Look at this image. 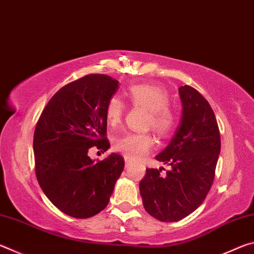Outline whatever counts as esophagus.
I'll use <instances>...</instances> for the list:
<instances>
[{"mask_svg": "<svg viewBox=\"0 0 254 254\" xmlns=\"http://www.w3.org/2000/svg\"><path fill=\"white\" fill-rule=\"evenodd\" d=\"M124 161H126V167H128V166H130L131 163H132V162H131L130 160H128V159H127V158L124 159Z\"/></svg>", "mask_w": 254, "mask_h": 254, "instance_id": "1", "label": "esophagus"}]
</instances>
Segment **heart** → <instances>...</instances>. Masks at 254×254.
<instances>
[{"label":"heart","mask_w":254,"mask_h":254,"mask_svg":"<svg viewBox=\"0 0 254 254\" xmlns=\"http://www.w3.org/2000/svg\"><path fill=\"white\" fill-rule=\"evenodd\" d=\"M127 97L133 106L148 110L147 126L159 135L167 136L174 130L177 118L169 106V95L158 86L150 84H133L127 89ZM126 104L118 96H112L106 103L105 117L111 127H118L122 121ZM153 147L150 133H127L114 141L113 148L130 160H139L147 156Z\"/></svg>","instance_id":"1"}]
</instances>
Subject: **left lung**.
I'll use <instances>...</instances> for the list:
<instances>
[{
    "mask_svg": "<svg viewBox=\"0 0 254 254\" xmlns=\"http://www.w3.org/2000/svg\"><path fill=\"white\" fill-rule=\"evenodd\" d=\"M183 103L180 126L162 152L156 157L171 167L148 168L140 182L144 209L161 222H177L203 203L215 177L221 151L217 121L209 103L191 86L179 87Z\"/></svg>",
    "mask_w": 254,
    "mask_h": 254,
    "instance_id": "8db88e82",
    "label": "left lung"
}]
</instances>
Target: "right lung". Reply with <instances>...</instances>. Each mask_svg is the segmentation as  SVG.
<instances>
[{"label":"right lung","instance_id":"obj_1","mask_svg":"<svg viewBox=\"0 0 254 254\" xmlns=\"http://www.w3.org/2000/svg\"><path fill=\"white\" fill-rule=\"evenodd\" d=\"M119 81L89 74L71 81L50 98L33 134L36 176L42 191L63 213L88 218L104 209L124 168L112 153L102 161L88 157L92 147L106 151V103Z\"/></svg>","mask_w":254,"mask_h":254}]
</instances>
